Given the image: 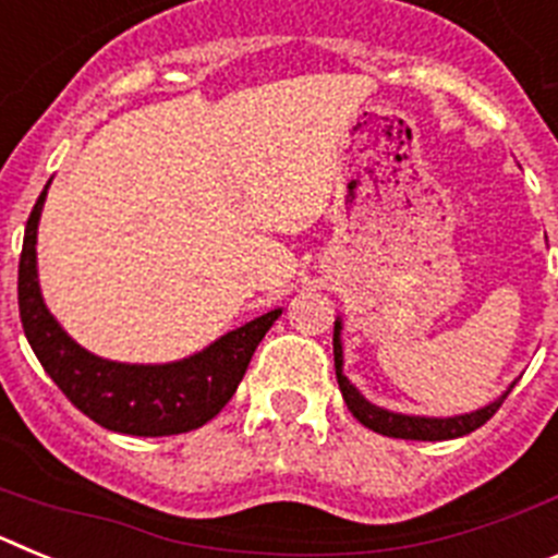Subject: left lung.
<instances>
[{
    "mask_svg": "<svg viewBox=\"0 0 558 558\" xmlns=\"http://www.w3.org/2000/svg\"><path fill=\"white\" fill-rule=\"evenodd\" d=\"M340 318L335 322V335H332V349H335V377H338L340 393H343V402L352 411V416L357 418L360 425L368 427V430L379 433V436L388 438H411V441H447V438H458L466 436V433L477 430L481 425H486L492 416L497 413V408L502 405V399L511 393H502L500 399H495L492 405L481 408V411L472 413H461V416H447V418H436V416H405V413H393L386 411V408L372 405L357 388L343 377V343H340Z\"/></svg>",
    "mask_w": 558,
    "mask_h": 558,
    "instance_id": "left-lung-1",
    "label": "left lung"
}]
</instances>
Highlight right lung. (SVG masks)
Here are the masks:
<instances>
[{
  "label": "right lung",
  "instance_id": "obj_1",
  "mask_svg": "<svg viewBox=\"0 0 558 558\" xmlns=\"http://www.w3.org/2000/svg\"><path fill=\"white\" fill-rule=\"evenodd\" d=\"M47 186L29 211L19 259V315L44 372L77 411L106 430L175 436L206 425L234 397L259 340L282 310H270L240 329H231L204 352L161 366L113 363L86 352L49 315L38 288L36 240Z\"/></svg>",
  "mask_w": 558,
  "mask_h": 558
}]
</instances>
